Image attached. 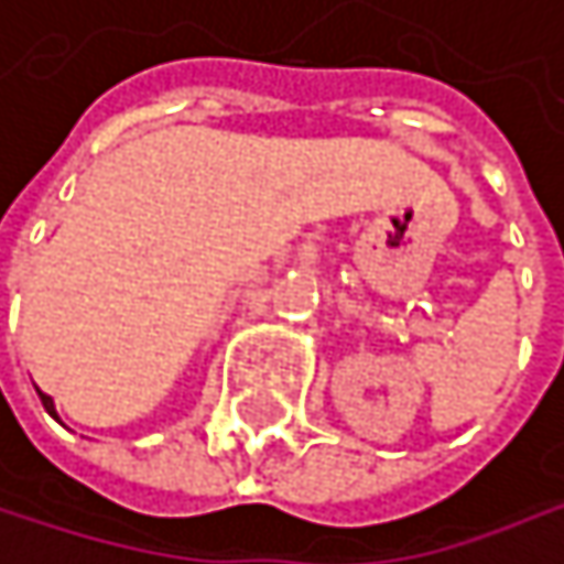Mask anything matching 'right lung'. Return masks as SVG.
Masks as SVG:
<instances>
[{
	"label": "right lung",
	"mask_w": 564,
	"mask_h": 564,
	"mask_svg": "<svg viewBox=\"0 0 564 564\" xmlns=\"http://www.w3.org/2000/svg\"><path fill=\"white\" fill-rule=\"evenodd\" d=\"M39 400H42V406L55 416V403H52V397H45V393H39Z\"/></svg>",
	"instance_id": "add662e5"
}]
</instances>
